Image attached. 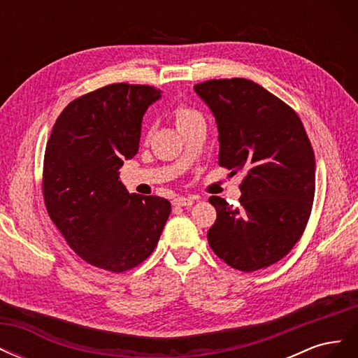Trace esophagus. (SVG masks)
I'll list each match as a JSON object with an SVG mask.
<instances>
[{
  "label": "esophagus",
  "instance_id": "34e87169",
  "mask_svg": "<svg viewBox=\"0 0 358 358\" xmlns=\"http://www.w3.org/2000/svg\"><path fill=\"white\" fill-rule=\"evenodd\" d=\"M197 200L196 196H188V197H176L173 200V206H179V208H183V206H191L194 201Z\"/></svg>",
  "mask_w": 358,
  "mask_h": 358
}]
</instances>
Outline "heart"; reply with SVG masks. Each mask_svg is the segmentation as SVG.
<instances>
[{
    "instance_id": "b5f03b06",
    "label": "heart",
    "mask_w": 358,
    "mask_h": 358,
    "mask_svg": "<svg viewBox=\"0 0 358 358\" xmlns=\"http://www.w3.org/2000/svg\"><path fill=\"white\" fill-rule=\"evenodd\" d=\"M200 116L201 115L197 110H194V109H191V107H187V106H179L175 109V117H176L178 127L185 125V124L191 122L192 119L200 117Z\"/></svg>"
}]
</instances>
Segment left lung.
<instances>
[{
	"label": "left lung",
	"mask_w": 358,
	"mask_h": 358,
	"mask_svg": "<svg viewBox=\"0 0 358 358\" xmlns=\"http://www.w3.org/2000/svg\"><path fill=\"white\" fill-rule=\"evenodd\" d=\"M209 106L220 138V166L242 171L239 208L210 197L212 251L236 270L254 272L284 258L306 229L315 196V155L299 115L248 79L194 86Z\"/></svg>",
	"instance_id": "obj_1"
}]
</instances>
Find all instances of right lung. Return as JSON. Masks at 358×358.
Wrapping results in <instances>:
<instances>
[{"label": "right lung", "mask_w": 358, "mask_h": 358, "mask_svg": "<svg viewBox=\"0 0 358 358\" xmlns=\"http://www.w3.org/2000/svg\"><path fill=\"white\" fill-rule=\"evenodd\" d=\"M161 91L113 83L73 100L46 145L43 197L69 246L86 263L121 273L154 252L170 201L129 194L119 169L138 150L142 119Z\"/></svg>", "instance_id": "add662e5"}]
</instances>
